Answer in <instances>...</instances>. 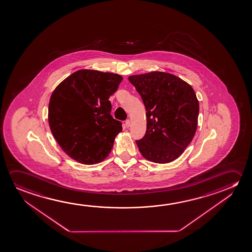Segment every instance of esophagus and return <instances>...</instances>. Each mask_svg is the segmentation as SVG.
Returning <instances> with one entry per match:
<instances>
[{"mask_svg":"<svg viewBox=\"0 0 252 252\" xmlns=\"http://www.w3.org/2000/svg\"><path fill=\"white\" fill-rule=\"evenodd\" d=\"M125 126H126V127H129V126H131V120H126V122H125Z\"/></svg>","mask_w":252,"mask_h":252,"instance_id":"34e87169","label":"esophagus"}]
</instances>
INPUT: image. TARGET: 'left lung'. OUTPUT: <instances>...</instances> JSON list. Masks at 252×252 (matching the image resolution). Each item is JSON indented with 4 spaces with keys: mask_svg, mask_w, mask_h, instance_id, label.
<instances>
[{
    "mask_svg": "<svg viewBox=\"0 0 252 252\" xmlns=\"http://www.w3.org/2000/svg\"><path fill=\"white\" fill-rule=\"evenodd\" d=\"M146 107L147 132L136 140L140 154L164 164L179 158L197 128L199 102L191 85L162 71L130 76Z\"/></svg>",
    "mask_w": 252,
    "mask_h": 252,
    "instance_id": "obj_1",
    "label": "left lung"
}]
</instances>
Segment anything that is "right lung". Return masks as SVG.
<instances>
[{"label":"right lung","mask_w":252,"mask_h":252,"mask_svg":"<svg viewBox=\"0 0 252 252\" xmlns=\"http://www.w3.org/2000/svg\"><path fill=\"white\" fill-rule=\"evenodd\" d=\"M123 78L119 74L79 70L53 91L48 120L58 145L71 159L85 165L103 161L121 131L111 115L109 97Z\"/></svg>","instance_id":"obj_1"}]
</instances>
